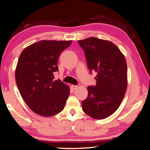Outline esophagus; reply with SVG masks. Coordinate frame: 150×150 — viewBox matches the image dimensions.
<instances>
[{"label":"esophagus","instance_id":"obj_1","mask_svg":"<svg viewBox=\"0 0 150 150\" xmlns=\"http://www.w3.org/2000/svg\"><path fill=\"white\" fill-rule=\"evenodd\" d=\"M78 87V86H76V85H72V86H71V88H72L73 90H76V89H77Z\"/></svg>","mask_w":150,"mask_h":150}]
</instances>
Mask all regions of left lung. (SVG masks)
<instances>
[{
  "label": "left lung",
  "mask_w": 150,
  "mask_h": 150,
  "mask_svg": "<svg viewBox=\"0 0 150 150\" xmlns=\"http://www.w3.org/2000/svg\"><path fill=\"white\" fill-rule=\"evenodd\" d=\"M78 42L84 50L90 72H97L96 85L87 88L88 97L82 102V110L94 119L106 118L118 108L126 92V58L111 41L90 37Z\"/></svg>",
  "instance_id": "8db88e82"
}]
</instances>
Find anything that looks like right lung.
<instances>
[{
	"instance_id": "obj_1",
	"label": "right lung",
	"mask_w": 150,
	"mask_h": 150,
	"mask_svg": "<svg viewBox=\"0 0 150 150\" xmlns=\"http://www.w3.org/2000/svg\"><path fill=\"white\" fill-rule=\"evenodd\" d=\"M72 40H40L27 46L19 56L15 79L22 98L34 113L44 117L62 112L70 94L69 86L54 80L59 56Z\"/></svg>"
}]
</instances>
